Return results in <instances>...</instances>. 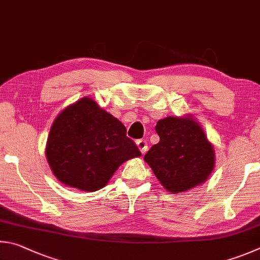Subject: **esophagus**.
<instances>
[{
    "label": "esophagus",
    "mask_w": 260,
    "mask_h": 260,
    "mask_svg": "<svg viewBox=\"0 0 260 260\" xmlns=\"http://www.w3.org/2000/svg\"><path fill=\"white\" fill-rule=\"evenodd\" d=\"M137 146H138V148H139V151L144 154L145 152H146V149H147V143L145 142L144 139L137 140Z\"/></svg>",
    "instance_id": "34e87169"
}]
</instances>
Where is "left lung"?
I'll return each mask as SVG.
<instances>
[{"instance_id": "8db88e82", "label": "left lung", "mask_w": 260, "mask_h": 260, "mask_svg": "<svg viewBox=\"0 0 260 260\" xmlns=\"http://www.w3.org/2000/svg\"><path fill=\"white\" fill-rule=\"evenodd\" d=\"M160 142L145 154L163 187L181 193L203 184L215 167V151L190 116H168L156 123Z\"/></svg>"}]
</instances>
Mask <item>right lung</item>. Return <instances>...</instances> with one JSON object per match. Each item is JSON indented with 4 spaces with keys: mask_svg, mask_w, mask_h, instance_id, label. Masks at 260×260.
<instances>
[{
    "mask_svg": "<svg viewBox=\"0 0 260 260\" xmlns=\"http://www.w3.org/2000/svg\"><path fill=\"white\" fill-rule=\"evenodd\" d=\"M45 155L60 183L94 192L107 185L123 162L142 153L116 117L84 97L56 117Z\"/></svg>",
    "mask_w": 260,
    "mask_h": 260,
    "instance_id": "1",
    "label": "right lung"
}]
</instances>
